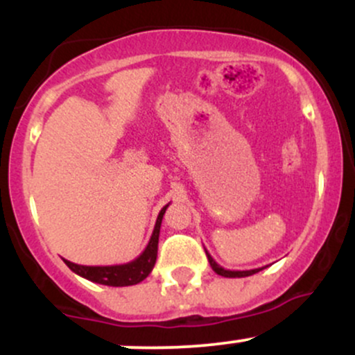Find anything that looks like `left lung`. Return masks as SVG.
Returning a JSON list of instances; mask_svg holds the SVG:
<instances>
[{
	"mask_svg": "<svg viewBox=\"0 0 355 355\" xmlns=\"http://www.w3.org/2000/svg\"><path fill=\"white\" fill-rule=\"evenodd\" d=\"M205 254H207V259H209V262H210V267L214 268L215 274H218L222 277H229V279H235V277H239V279H240V277L254 275V274H257V272H260L263 268V267H260V268H252V270H227V268H223L222 266H218V263L215 262L214 257L209 254V250H205Z\"/></svg>",
	"mask_w": 355,
	"mask_h": 355,
	"instance_id": "left-lung-1",
	"label": "left lung"
}]
</instances>
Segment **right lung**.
Masks as SVG:
<instances>
[{
    "label": "right lung",
    "instance_id": "add662e5",
    "mask_svg": "<svg viewBox=\"0 0 355 355\" xmlns=\"http://www.w3.org/2000/svg\"><path fill=\"white\" fill-rule=\"evenodd\" d=\"M168 205H165L164 209L160 210V214H158L153 234L148 240V245H146L145 250L141 252L135 260H132V262L120 263V266H78V263H73L67 259H63V262L67 263L76 275L83 277V279L89 280V282L110 285V287H126V285L140 284L141 280H145L146 277L150 275V272H152L155 267V262H157L162 218H164L165 210L168 209Z\"/></svg>",
    "mask_w": 355,
    "mask_h": 355
}]
</instances>
